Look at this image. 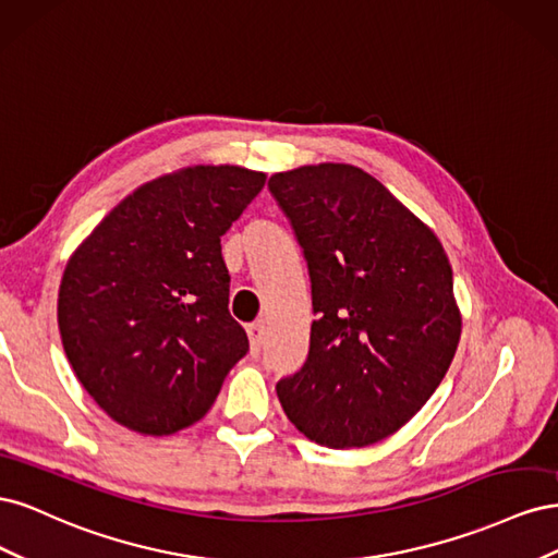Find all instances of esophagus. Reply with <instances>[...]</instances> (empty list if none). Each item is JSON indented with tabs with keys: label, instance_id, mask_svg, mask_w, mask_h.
<instances>
[{
	"label": "esophagus",
	"instance_id": "esophagus-1",
	"mask_svg": "<svg viewBox=\"0 0 558 558\" xmlns=\"http://www.w3.org/2000/svg\"><path fill=\"white\" fill-rule=\"evenodd\" d=\"M263 335H265V324H263V320H256V324L248 326V340H251L253 353L260 351V347H263Z\"/></svg>",
	"mask_w": 558,
	"mask_h": 558
}]
</instances>
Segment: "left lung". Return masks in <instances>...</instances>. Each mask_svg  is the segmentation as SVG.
<instances>
[{
    "instance_id": "1",
    "label": "left lung",
    "mask_w": 558,
    "mask_h": 558,
    "mask_svg": "<svg viewBox=\"0 0 558 558\" xmlns=\"http://www.w3.org/2000/svg\"><path fill=\"white\" fill-rule=\"evenodd\" d=\"M312 279L310 353L277 384L291 424L353 449L400 430L445 379L461 340L447 253L435 232L361 167L269 177Z\"/></svg>"
}]
</instances>
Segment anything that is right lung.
<instances>
[{
	"label": "right lung",
	"mask_w": 558,
	"mask_h": 558,
	"mask_svg": "<svg viewBox=\"0 0 558 558\" xmlns=\"http://www.w3.org/2000/svg\"><path fill=\"white\" fill-rule=\"evenodd\" d=\"M265 179L238 165L183 167L140 185L72 253L58 293L62 347L121 426H193L246 356L221 238Z\"/></svg>",
	"instance_id": "obj_1"
}]
</instances>
